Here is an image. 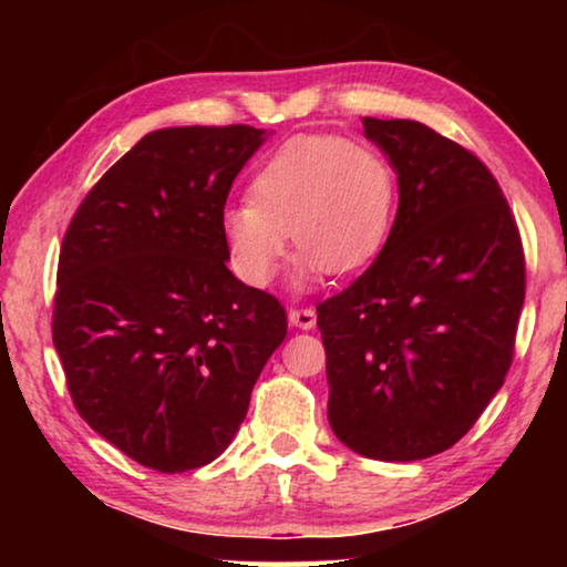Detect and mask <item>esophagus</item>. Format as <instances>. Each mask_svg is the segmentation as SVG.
Returning <instances> with one entry per match:
<instances>
[{
	"label": "esophagus",
	"instance_id": "obj_1",
	"mask_svg": "<svg viewBox=\"0 0 567 567\" xmlns=\"http://www.w3.org/2000/svg\"><path fill=\"white\" fill-rule=\"evenodd\" d=\"M289 320H291V324H297V328H301V330H312L317 322V315L312 307H291Z\"/></svg>",
	"mask_w": 567,
	"mask_h": 567
}]
</instances>
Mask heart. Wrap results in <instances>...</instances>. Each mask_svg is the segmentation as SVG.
I'll list each match as a JSON object with an SVG mask.
<instances>
[{"instance_id": "1", "label": "heart", "mask_w": 567, "mask_h": 567, "mask_svg": "<svg viewBox=\"0 0 567 567\" xmlns=\"http://www.w3.org/2000/svg\"><path fill=\"white\" fill-rule=\"evenodd\" d=\"M398 173L374 146L338 134L284 142L255 167L247 200L221 214L235 274L250 286L274 281L286 231L301 274H353L382 252L398 214Z\"/></svg>"}]
</instances>
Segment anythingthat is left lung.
<instances>
[{
	"mask_svg": "<svg viewBox=\"0 0 567 567\" xmlns=\"http://www.w3.org/2000/svg\"><path fill=\"white\" fill-rule=\"evenodd\" d=\"M390 154L400 206L377 260L317 305L332 433L355 454L413 462L452 449L503 386L526 260L483 159L417 121L363 118Z\"/></svg>",
	"mask_w": 567,
	"mask_h": 567,
	"instance_id": "obj_1",
	"label": "left lung"
}]
</instances>
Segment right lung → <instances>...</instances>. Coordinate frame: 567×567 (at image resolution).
Listing matches in <instances>:
<instances>
[{"label":"right lung","mask_w":567,"mask_h":567,"mask_svg":"<svg viewBox=\"0 0 567 567\" xmlns=\"http://www.w3.org/2000/svg\"><path fill=\"white\" fill-rule=\"evenodd\" d=\"M262 131L185 126L146 134L69 221L53 346L92 431L144 467L214 462L284 343L286 309L227 268L221 214Z\"/></svg>","instance_id":"obj_1"}]
</instances>
